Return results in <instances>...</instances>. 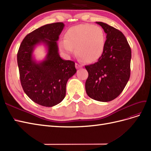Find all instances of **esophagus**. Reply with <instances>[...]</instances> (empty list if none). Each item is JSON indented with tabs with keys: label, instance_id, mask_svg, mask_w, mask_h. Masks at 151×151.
Wrapping results in <instances>:
<instances>
[{
	"label": "esophagus",
	"instance_id": "34e87169",
	"mask_svg": "<svg viewBox=\"0 0 151 151\" xmlns=\"http://www.w3.org/2000/svg\"><path fill=\"white\" fill-rule=\"evenodd\" d=\"M75 66H76V68L77 69H80V68H82V65H81L80 64H79L78 63H76L75 64Z\"/></svg>",
	"mask_w": 151,
	"mask_h": 151
}]
</instances>
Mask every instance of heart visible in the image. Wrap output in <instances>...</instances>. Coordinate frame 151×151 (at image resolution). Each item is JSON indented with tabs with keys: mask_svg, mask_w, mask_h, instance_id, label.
<instances>
[{
	"mask_svg": "<svg viewBox=\"0 0 151 151\" xmlns=\"http://www.w3.org/2000/svg\"><path fill=\"white\" fill-rule=\"evenodd\" d=\"M105 34L98 25L79 24L69 29L65 39L59 42L62 50L68 54L74 53L85 63H91L101 56L105 46Z\"/></svg>",
	"mask_w": 151,
	"mask_h": 151,
	"instance_id": "obj_1",
	"label": "heart"
}]
</instances>
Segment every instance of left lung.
I'll return each mask as SVG.
<instances>
[{
    "label": "left lung",
    "instance_id": "left-lung-1",
    "mask_svg": "<svg viewBox=\"0 0 151 151\" xmlns=\"http://www.w3.org/2000/svg\"><path fill=\"white\" fill-rule=\"evenodd\" d=\"M96 23L106 34V40L98 62L85 66L88 73L86 90L91 98L108 102L118 97L128 82L131 50L122 32L103 22Z\"/></svg>",
    "mask_w": 151,
    "mask_h": 151
}]
</instances>
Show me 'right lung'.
Listing matches in <instances>:
<instances>
[{
	"instance_id": "add662e5",
	"label": "right lung",
	"mask_w": 151,
	"mask_h": 151,
	"mask_svg": "<svg viewBox=\"0 0 151 151\" xmlns=\"http://www.w3.org/2000/svg\"><path fill=\"white\" fill-rule=\"evenodd\" d=\"M64 24L57 22L42 26L23 40L17 53L21 85L25 93L34 102L52 107L60 103L65 96L66 83L75 74V63L62 59L57 41ZM42 42L48 48L46 59L37 63L32 53Z\"/></svg>"
}]
</instances>
